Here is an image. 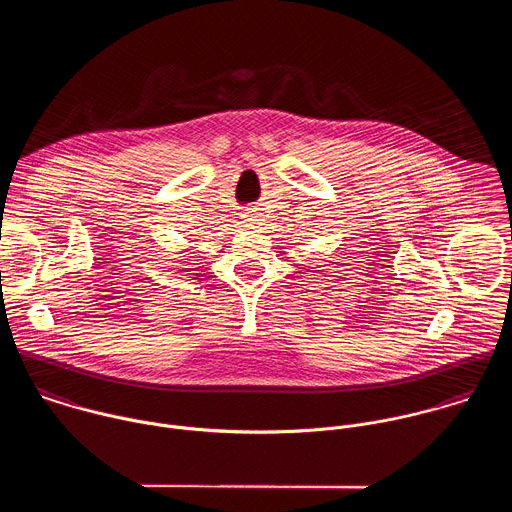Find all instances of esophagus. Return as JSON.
<instances>
[{
    "mask_svg": "<svg viewBox=\"0 0 512 512\" xmlns=\"http://www.w3.org/2000/svg\"><path fill=\"white\" fill-rule=\"evenodd\" d=\"M242 219H244V222H246L248 226H252V228H260V226H262V215H260V213H256L254 209L244 211Z\"/></svg>",
    "mask_w": 512,
    "mask_h": 512,
    "instance_id": "1",
    "label": "esophagus"
}]
</instances>
